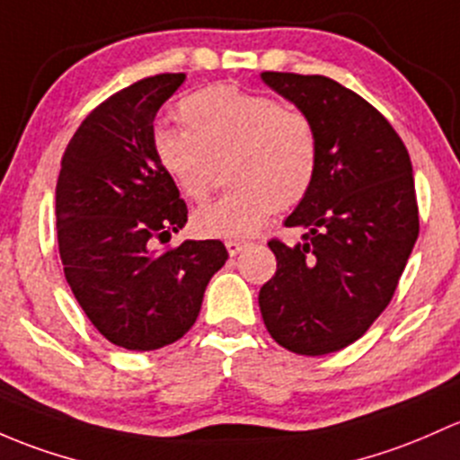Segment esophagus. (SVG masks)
Listing matches in <instances>:
<instances>
[{"mask_svg": "<svg viewBox=\"0 0 460 460\" xmlns=\"http://www.w3.org/2000/svg\"><path fill=\"white\" fill-rule=\"evenodd\" d=\"M225 246H226V251H229L231 258H235L238 253H243L246 246H249V243H243V240H226Z\"/></svg>", "mask_w": 460, "mask_h": 460, "instance_id": "esophagus-1", "label": "esophagus"}]
</instances>
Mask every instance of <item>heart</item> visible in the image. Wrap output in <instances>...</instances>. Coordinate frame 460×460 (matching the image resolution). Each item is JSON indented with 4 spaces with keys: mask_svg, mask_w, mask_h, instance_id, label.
Segmentation results:
<instances>
[{
    "mask_svg": "<svg viewBox=\"0 0 460 460\" xmlns=\"http://www.w3.org/2000/svg\"><path fill=\"white\" fill-rule=\"evenodd\" d=\"M182 129L158 128L154 154L185 198L202 202L217 181L229 190L193 214L205 238L244 240L273 209H293L311 191L319 167V141L302 110L234 85L191 92L178 103Z\"/></svg>",
    "mask_w": 460,
    "mask_h": 460,
    "instance_id": "b5f03b06",
    "label": "heart"
}]
</instances>
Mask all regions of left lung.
<instances>
[{
    "label": "left lung",
    "mask_w": 460,
    "mask_h": 460,
    "mask_svg": "<svg viewBox=\"0 0 460 460\" xmlns=\"http://www.w3.org/2000/svg\"><path fill=\"white\" fill-rule=\"evenodd\" d=\"M270 90L313 120L319 167L284 220L306 234L287 246L260 288L264 326L297 355H328L359 340L384 313L419 238L412 163L368 101L319 75L262 72Z\"/></svg>",
    "instance_id": "8db88e82"
}]
</instances>
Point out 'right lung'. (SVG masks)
Masks as SVG:
<instances>
[{
    "label": "right lung",
    "mask_w": 460,
    "mask_h": 460,
    "mask_svg": "<svg viewBox=\"0 0 460 460\" xmlns=\"http://www.w3.org/2000/svg\"><path fill=\"white\" fill-rule=\"evenodd\" d=\"M185 75H156L85 116L61 158L57 240L64 273L96 331L128 350H156L196 323L225 267L220 240L158 251L187 222V205L154 154V119Z\"/></svg>",
    "instance_id": "right-lung-1"
}]
</instances>
